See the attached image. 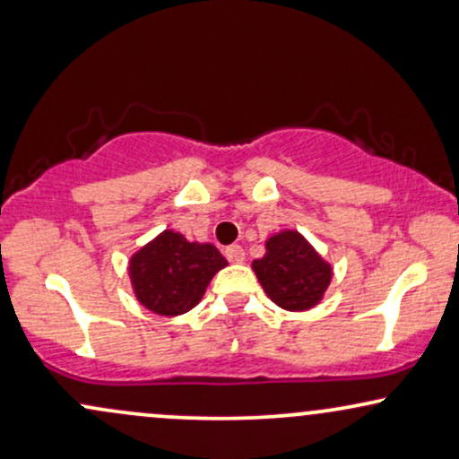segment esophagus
<instances>
[{"label":"esophagus","instance_id":"1","mask_svg":"<svg viewBox=\"0 0 459 459\" xmlns=\"http://www.w3.org/2000/svg\"><path fill=\"white\" fill-rule=\"evenodd\" d=\"M224 255H226V259H229L230 263H241L246 259V252H244V247L241 246H237V244H233V246H229L224 250Z\"/></svg>","mask_w":459,"mask_h":459}]
</instances>
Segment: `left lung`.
I'll return each instance as SVG.
<instances>
[{
  "mask_svg": "<svg viewBox=\"0 0 459 459\" xmlns=\"http://www.w3.org/2000/svg\"><path fill=\"white\" fill-rule=\"evenodd\" d=\"M263 259L252 261L272 302L284 310H308L324 298L332 281V267L296 230H282L267 239Z\"/></svg>",
  "mask_w": 459,
  "mask_h": 459,
  "instance_id": "obj_1",
  "label": "left lung"
}]
</instances>
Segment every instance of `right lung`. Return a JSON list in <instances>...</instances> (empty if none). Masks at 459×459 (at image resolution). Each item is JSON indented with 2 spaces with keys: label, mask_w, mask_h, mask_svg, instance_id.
<instances>
[{
  "label": "right lung",
  "mask_w": 459,
  "mask_h": 459,
  "mask_svg": "<svg viewBox=\"0 0 459 459\" xmlns=\"http://www.w3.org/2000/svg\"><path fill=\"white\" fill-rule=\"evenodd\" d=\"M226 265L215 246L163 230L131 256L129 276L140 304L157 315L175 317L196 307L212 278Z\"/></svg>",
  "instance_id": "add662e5"
}]
</instances>
